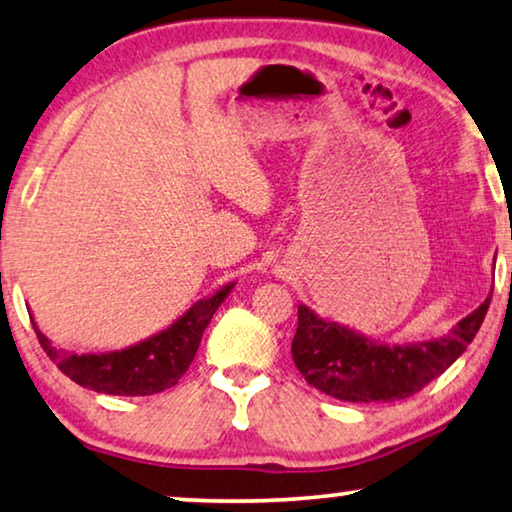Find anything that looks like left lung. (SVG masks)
<instances>
[{
    "label": "left lung",
    "mask_w": 512,
    "mask_h": 512,
    "mask_svg": "<svg viewBox=\"0 0 512 512\" xmlns=\"http://www.w3.org/2000/svg\"><path fill=\"white\" fill-rule=\"evenodd\" d=\"M492 294L441 338L386 345L299 305L292 342L296 368L310 386L342 402H393L421 391L451 368L483 324Z\"/></svg>",
    "instance_id": "obj_1"
}]
</instances>
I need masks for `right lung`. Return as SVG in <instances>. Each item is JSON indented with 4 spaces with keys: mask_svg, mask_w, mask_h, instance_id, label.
Here are the masks:
<instances>
[{
    "mask_svg": "<svg viewBox=\"0 0 512 512\" xmlns=\"http://www.w3.org/2000/svg\"><path fill=\"white\" fill-rule=\"evenodd\" d=\"M234 285L236 282H227L207 299L190 305L167 329L149 335L147 340L135 342L131 347L117 349V352H59L57 347H52L48 335L38 329L34 315L29 317H32L34 331L45 354L75 384L105 395H154L172 388L183 377V372L193 363L202 333L209 326L213 312L230 296Z\"/></svg>",
    "mask_w": 512,
    "mask_h": 512,
    "instance_id": "add662e5",
    "label": "right lung"
}]
</instances>
